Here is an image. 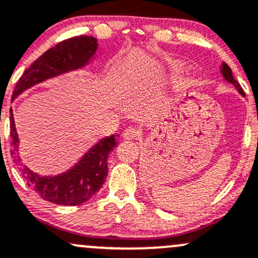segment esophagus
Masks as SVG:
<instances>
[{"label": "esophagus", "mask_w": 258, "mask_h": 258, "mask_svg": "<svg viewBox=\"0 0 258 258\" xmlns=\"http://www.w3.org/2000/svg\"><path fill=\"white\" fill-rule=\"evenodd\" d=\"M138 135H140V131H138L136 127H127L123 131V137L127 138V140H134V138H137Z\"/></svg>", "instance_id": "1"}]
</instances>
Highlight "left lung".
<instances>
[{"label":"left lung","mask_w":258,"mask_h":258,"mask_svg":"<svg viewBox=\"0 0 258 258\" xmlns=\"http://www.w3.org/2000/svg\"><path fill=\"white\" fill-rule=\"evenodd\" d=\"M222 73H223V76H224V77H225L226 81L230 82V83H233V84H234V87L236 88L237 90H239L240 94L245 95V94H244V89H242L241 86H240L239 82H237L236 79L234 78L233 72H231V69H230V67H229L228 64H226V63H223V67H222Z\"/></svg>","instance_id":"obj_1"}]
</instances>
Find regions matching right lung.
<instances>
[{
	"label": "right lung",
	"instance_id": "obj_1",
	"mask_svg": "<svg viewBox=\"0 0 258 258\" xmlns=\"http://www.w3.org/2000/svg\"><path fill=\"white\" fill-rule=\"evenodd\" d=\"M98 49L97 39L88 35L73 36L58 42L34 61L32 66L24 71L17 82L12 100L24 89L45 79L57 76L67 71L81 69L89 61ZM11 115V153L14 163L18 165L19 157L18 136L14 127L12 110ZM118 135L103 138L82 158L81 161L70 171L58 176H39L25 166H21L22 176L42 200L61 206H78L87 202L100 189L107 175V157L115 148ZM19 169V168H18Z\"/></svg>",
	"mask_w": 258,
	"mask_h": 258
}]
</instances>
